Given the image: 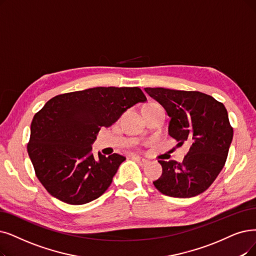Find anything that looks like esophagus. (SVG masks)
<instances>
[{
    "mask_svg": "<svg viewBox=\"0 0 256 256\" xmlns=\"http://www.w3.org/2000/svg\"><path fill=\"white\" fill-rule=\"evenodd\" d=\"M131 158L134 160V162H136L140 166H145L146 164L148 162V160H145V158H142L136 156H131Z\"/></svg>",
    "mask_w": 256,
    "mask_h": 256,
    "instance_id": "1",
    "label": "esophagus"
}]
</instances>
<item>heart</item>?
I'll list each match as a JSON object with an SVG mask.
<instances>
[{
  "instance_id": "heart-1",
  "label": "heart",
  "mask_w": 256,
  "mask_h": 256,
  "mask_svg": "<svg viewBox=\"0 0 256 256\" xmlns=\"http://www.w3.org/2000/svg\"><path fill=\"white\" fill-rule=\"evenodd\" d=\"M149 105H150V104H149Z\"/></svg>"
}]
</instances>
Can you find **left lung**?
I'll list each match as a JSON object with an SVG mask.
<instances>
[{
    "label": "left lung",
    "instance_id": "obj_1",
    "mask_svg": "<svg viewBox=\"0 0 256 256\" xmlns=\"http://www.w3.org/2000/svg\"><path fill=\"white\" fill-rule=\"evenodd\" d=\"M171 118L169 134L191 147L182 162L158 160L162 176L156 188L171 198H188L206 191L224 166L233 138L224 104L200 91L145 88Z\"/></svg>",
    "mask_w": 256,
    "mask_h": 256
}]
</instances>
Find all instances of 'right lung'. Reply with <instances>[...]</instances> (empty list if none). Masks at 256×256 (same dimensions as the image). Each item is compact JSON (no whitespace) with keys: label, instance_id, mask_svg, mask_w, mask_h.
I'll use <instances>...</instances> for the list:
<instances>
[{"label":"right lung","instance_id":"add662e5","mask_svg":"<svg viewBox=\"0 0 256 256\" xmlns=\"http://www.w3.org/2000/svg\"><path fill=\"white\" fill-rule=\"evenodd\" d=\"M146 100L138 87H96L49 100L32 118L27 151L51 196L70 205L100 198L126 158L100 152L94 158L91 145L102 127Z\"/></svg>","mask_w":256,"mask_h":256}]
</instances>
